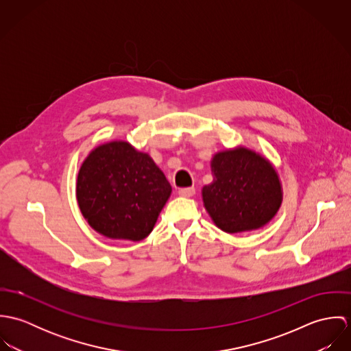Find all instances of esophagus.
Wrapping results in <instances>:
<instances>
[{"instance_id": "1", "label": "esophagus", "mask_w": 351, "mask_h": 351, "mask_svg": "<svg viewBox=\"0 0 351 351\" xmlns=\"http://www.w3.org/2000/svg\"><path fill=\"white\" fill-rule=\"evenodd\" d=\"M195 193H196L195 188H182V189L178 191V195L181 197H192Z\"/></svg>"}]
</instances>
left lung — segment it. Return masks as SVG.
<instances>
[{"mask_svg":"<svg viewBox=\"0 0 351 351\" xmlns=\"http://www.w3.org/2000/svg\"><path fill=\"white\" fill-rule=\"evenodd\" d=\"M213 181L202 188V201L221 231L238 234L266 226L282 202L280 177L263 155L239 146L216 152Z\"/></svg>","mask_w":351,"mask_h":351,"instance_id":"1","label":"left lung"}]
</instances>
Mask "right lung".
Segmentation results:
<instances>
[{
  "label": "right lung",
  "mask_w": 351,
  "mask_h": 351,
  "mask_svg": "<svg viewBox=\"0 0 351 351\" xmlns=\"http://www.w3.org/2000/svg\"><path fill=\"white\" fill-rule=\"evenodd\" d=\"M75 193L95 231L109 239L139 242L150 235L171 186L147 152L113 141L85 158Z\"/></svg>",
  "instance_id": "add662e5"
}]
</instances>
